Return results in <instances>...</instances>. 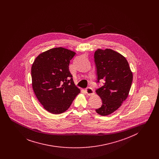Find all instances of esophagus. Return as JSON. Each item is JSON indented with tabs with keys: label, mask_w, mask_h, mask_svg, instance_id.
<instances>
[{
	"label": "esophagus",
	"mask_w": 159,
	"mask_h": 159,
	"mask_svg": "<svg viewBox=\"0 0 159 159\" xmlns=\"http://www.w3.org/2000/svg\"><path fill=\"white\" fill-rule=\"evenodd\" d=\"M85 92H86V94H87L88 95H92V94L94 93L92 88H91V87L87 88L85 89Z\"/></svg>",
	"instance_id": "34e87169"
}]
</instances>
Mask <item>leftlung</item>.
I'll return each mask as SVG.
<instances>
[{
    "label": "left lung",
    "instance_id": "obj_1",
    "mask_svg": "<svg viewBox=\"0 0 159 159\" xmlns=\"http://www.w3.org/2000/svg\"><path fill=\"white\" fill-rule=\"evenodd\" d=\"M97 81L104 80V85L96 89L102 99L97 113L107 116L113 113L127 98L133 80L132 73L126 59L110 49H98L94 53Z\"/></svg>",
    "mask_w": 159,
    "mask_h": 159
}]
</instances>
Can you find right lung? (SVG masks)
<instances>
[{"instance_id": "add662e5", "label": "right lung", "mask_w": 159, "mask_h": 159, "mask_svg": "<svg viewBox=\"0 0 159 159\" xmlns=\"http://www.w3.org/2000/svg\"><path fill=\"white\" fill-rule=\"evenodd\" d=\"M75 54L61 47L51 49L40 53L32 65L33 91L44 108L51 113L66 111L80 93L68 67Z\"/></svg>"}]
</instances>
